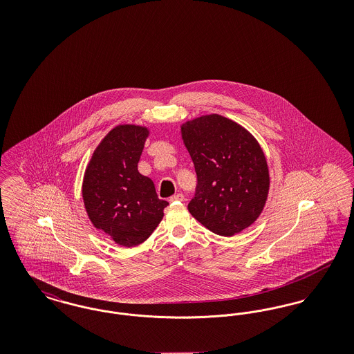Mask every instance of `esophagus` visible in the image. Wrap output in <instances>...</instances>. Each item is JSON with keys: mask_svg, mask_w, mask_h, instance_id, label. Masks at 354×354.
<instances>
[{"mask_svg": "<svg viewBox=\"0 0 354 354\" xmlns=\"http://www.w3.org/2000/svg\"><path fill=\"white\" fill-rule=\"evenodd\" d=\"M185 195L183 194H176L169 198V202H185Z\"/></svg>", "mask_w": 354, "mask_h": 354, "instance_id": "obj_1", "label": "esophagus"}]
</instances>
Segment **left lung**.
Listing matches in <instances>:
<instances>
[{
	"instance_id": "1",
	"label": "left lung",
	"mask_w": 354,
	"mask_h": 354,
	"mask_svg": "<svg viewBox=\"0 0 354 354\" xmlns=\"http://www.w3.org/2000/svg\"><path fill=\"white\" fill-rule=\"evenodd\" d=\"M182 136L198 178L189 214L218 235H235L250 227L270 189L267 160L257 140L218 114L185 122Z\"/></svg>"
}]
</instances>
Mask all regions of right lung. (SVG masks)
<instances>
[{
    "mask_svg": "<svg viewBox=\"0 0 354 354\" xmlns=\"http://www.w3.org/2000/svg\"><path fill=\"white\" fill-rule=\"evenodd\" d=\"M149 130L122 124L104 136L86 169L82 195L91 223L117 244L143 243L169 205L156 195L150 178L138 171Z\"/></svg>",
    "mask_w": 354,
    "mask_h": 354,
    "instance_id": "add662e5",
    "label": "right lung"
}]
</instances>
